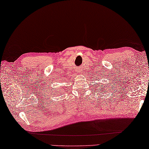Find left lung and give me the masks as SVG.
Returning <instances> with one entry per match:
<instances>
[{"instance_id": "8db88e82", "label": "left lung", "mask_w": 149, "mask_h": 149, "mask_svg": "<svg viewBox=\"0 0 149 149\" xmlns=\"http://www.w3.org/2000/svg\"><path fill=\"white\" fill-rule=\"evenodd\" d=\"M104 85V84H102V85H101V83H99V85H97L98 88H99V92H102V94L104 92L105 93L106 89L105 86Z\"/></svg>"}]
</instances>
